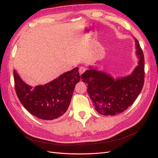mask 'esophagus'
<instances>
[{
    "label": "esophagus",
    "mask_w": 158,
    "mask_h": 158,
    "mask_svg": "<svg viewBox=\"0 0 158 158\" xmlns=\"http://www.w3.org/2000/svg\"><path fill=\"white\" fill-rule=\"evenodd\" d=\"M86 70V69L85 68V67L83 66H80L79 67V72L80 73V75H82V74L84 73Z\"/></svg>",
    "instance_id": "1"
}]
</instances>
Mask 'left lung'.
Instances as JSON below:
<instances>
[{"label":"left lung","mask_w":158,"mask_h":158,"mask_svg":"<svg viewBox=\"0 0 158 158\" xmlns=\"http://www.w3.org/2000/svg\"><path fill=\"white\" fill-rule=\"evenodd\" d=\"M138 65L130 75L115 79L105 72L89 67L81 75L95 109L103 115H115L126 110L135 102L143 87L145 60L139 41L135 39Z\"/></svg>","instance_id":"left-lung-1"}]
</instances>
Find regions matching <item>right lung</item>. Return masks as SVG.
<instances>
[{"mask_svg":"<svg viewBox=\"0 0 158 158\" xmlns=\"http://www.w3.org/2000/svg\"><path fill=\"white\" fill-rule=\"evenodd\" d=\"M15 88L19 101L32 115L43 120L61 117L68 109L77 83L81 77L76 67L43 85L26 84L14 70Z\"/></svg>","mask_w":158,"mask_h":158,"instance_id":"obj_1","label":"right lung"}]
</instances>
